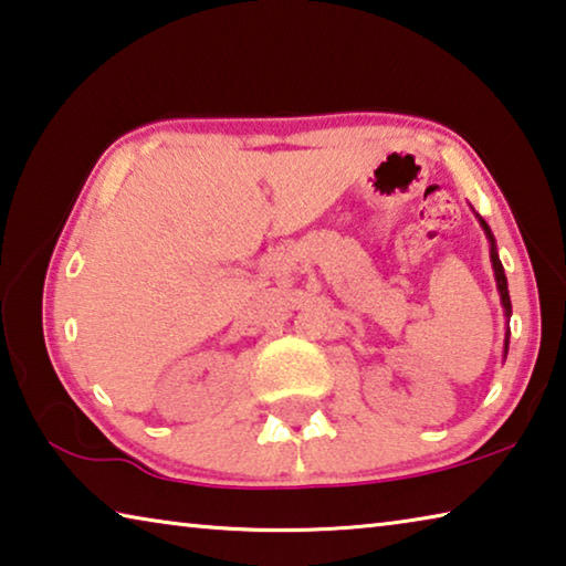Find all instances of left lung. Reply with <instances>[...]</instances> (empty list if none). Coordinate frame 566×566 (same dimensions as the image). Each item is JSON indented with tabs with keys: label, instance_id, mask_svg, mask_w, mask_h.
Instances as JSON below:
<instances>
[{
	"label": "left lung",
	"instance_id": "8db88e82",
	"mask_svg": "<svg viewBox=\"0 0 566 566\" xmlns=\"http://www.w3.org/2000/svg\"><path fill=\"white\" fill-rule=\"evenodd\" d=\"M481 227H483V231H486V237L491 239V262H493V274H496V286H499V294H501V304H504L506 315H511V300H509V286H506L504 266H501V262H499L496 247H493V234H491V229L486 227V221H483V219H481ZM506 347H509V335H506Z\"/></svg>",
	"mask_w": 566,
	"mask_h": 566
}]
</instances>
